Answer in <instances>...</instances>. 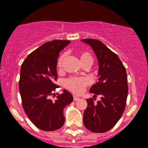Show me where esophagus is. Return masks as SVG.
Masks as SVG:
<instances>
[{
  "label": "esophagus",
  "mask_w": 148,
  "mask_h": 148,
  "mask_svg": "<svg viewBox=\"0 0 148 148\" xmlns=\"http://www.w3.org/2000/svg\"><path fill=\"white\" fill-rule=\"evenodd\" d=\"M78 99H79V97H78L73 96V100H74V101H77V100H78Z\"/></svg>",
  "instance_id": "obj_1"
}]
</instances>
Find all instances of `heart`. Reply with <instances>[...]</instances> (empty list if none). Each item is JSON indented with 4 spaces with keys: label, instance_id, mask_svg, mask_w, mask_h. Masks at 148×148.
<instances>
[{
    "label": "heart",
    "instance_id": "b5f03b06",
    "mask_svg": "<svg viewBox=\"0 0 148 148\" xmlns=\"http://www.w3.org/2000/svg\"><path fill=\"white\" fill-rule=\"evenodd\" d=\"M78 56H79L80 60H81L82 64L86 62H92V57L88 52L81 51L80 52ZM64 58H65V54H62L59 57L58 60H57V67L59 68H60L62 65ZM89 79L86 78V77H81V78H79V77H72V78L66 80L64 86L69 91L73 92V94H81L84 91L86 87L89 85Z\"/></svg>",
    "mask_w": 148,
    "mask_h": 148
}]
</instances>
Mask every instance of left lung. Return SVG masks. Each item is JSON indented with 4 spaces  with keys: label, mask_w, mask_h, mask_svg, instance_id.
<instances>
[{
    "label": "left lung",
    "mask_w": 148,
    "mask_h": 148,
    "mask_svg": "<svg viewBox=\"0 0 148 148\" xmlns=\"http://www.w3.org/2000/svg\"><path fill=\"white\" fill-rule=\"evenodd\" d=\"M81 41L91 46L97 58L99 81L89 91L95 97L97 95L101 97L97 103L91 98L86 99L84 124L91 132L103 133L116 124L126 108L129 90L126 71L117 54L100 40L87 38Z\"/></svg>",
    "instance_id": "obj_1"
}]
</instances>
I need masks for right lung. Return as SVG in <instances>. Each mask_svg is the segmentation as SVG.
Listing matches in <instances>:
<instances>
[{
	"mask_svg": "<svg viewBox=\"0 0 148 148\" xmlns=\"http://www.w3.org/2000/svg\"><path fill=\"white\" fill-rule=\"evenodd\" d=\"M70 40L46 42L27 57L21 66L19 88L22 107L29 120L39 129L55 131L64 123V108L73 101L67 90L51 99L58 86L57 64L60 52Z\"/></svg>",
	"mask_w": 148,
	"mask_h": 148,
	"instance_id": "1",
	"label": "right lung"
}]
</instances>
